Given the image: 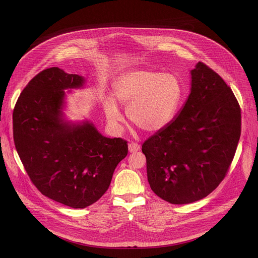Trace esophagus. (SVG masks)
Instances as JSON below:
<instances>
[{
	"mask_svg": "<svg viewBox=\"0 0 258 258\" xmlns=\"http://www.w3.org/2000/svg\"><path fill=\"white\" fill-rule=\"evenodd\" d=\"M140 150V145L136 144V143H131L128 145V151L130 153H136Z\"/></svg>",
	"mask_w": 258,
	"mask_h": 258,
	"instance_id": "1",
	"label": "esophagus"
}]
</instances>
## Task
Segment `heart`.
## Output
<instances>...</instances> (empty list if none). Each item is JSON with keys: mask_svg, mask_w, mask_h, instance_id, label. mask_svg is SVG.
<instances>
[{"mask_svg": "<svg viewBox=\"0 0 258 258\" xmlns=\"http://www.w3.org/2000/svg\"><path fill=\"white\" fill-rule=\"evenodd\" d=\"M111 98L103 100L108 122L118 125L122 120L115 102L126 108L130 121L146 133L165 128L176 115L183 98V86L174 73L136 68L124 72L111 85Z\"/></svg>", "mask_w": 258, "mask_h": 258, "instance_id": "b5f03b06", "label": "heart"}]
</instances>
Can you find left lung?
<instances>
[{"mask_svg":"<svg viewBox=\"0 0 258 258\" xmlns=\"http://www.w3.org/2000/svg\"><path fill=\"white\" fill-rule=\"evenodd\" d=\"M190 75V95L177 116L142 146L152 191L171 204L210 194L224 179L241 135V110L230 87L202 62Z\"/></svg>","mask_w":258,"mask_h":258,"instance_id":"1","label":"left lung"}]
</instances>
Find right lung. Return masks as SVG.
Instances as JSON below:
<instances>
[{"instance_id": "right-lung-1", "label": "right lung", "mask_w": 258, "mask_h": 258, "mask_svg": "<svg viewBox=\"0 0 258 258\" xmlns=\"http://www.w3.org/2000/svg\"><path fill=\"white\" fill-rule=\"evenodd\" d=\"M87 80L52 67L35 76L13 111L17 153L33 185L46 197L85 208L108 190L127 142L106 138L88 119L65 116L66 93L84 89Z\"/></svg>"}]
</instances>
